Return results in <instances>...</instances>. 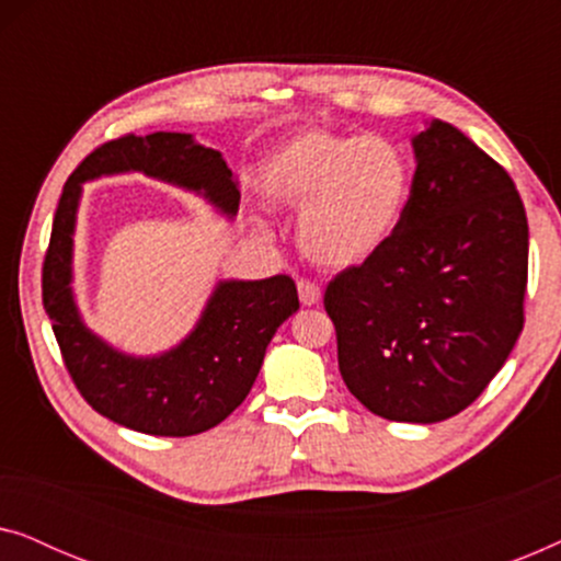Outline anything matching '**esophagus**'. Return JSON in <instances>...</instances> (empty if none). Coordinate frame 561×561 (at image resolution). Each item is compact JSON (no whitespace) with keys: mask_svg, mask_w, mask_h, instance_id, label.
Returning a JSON list of instances; mask_svg holds the SVG:
<instances>
[{"mask_svg":"<svg viewBox=\"0 0 561 561\" xmlns=\"http://www.w3.org/2000/svg\"><path fill=\"white\" fill-rule=\"evenodd\" d=\"M298 298L304 306H319L321 304V288L311 280H298Z\"/></svg>","mask_w":561,"mask_h":561,"instance_id":"esophagus-1","label":"esophagus"}]
</instances>
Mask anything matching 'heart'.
I'll return each instance as SVG.
<instances>
[{
  "label": "heart",
  "instance_id": "1",
  "mask_svg": "<svg viewBox=\"0 0 561 561\" xmlns=\"http://www.w3.org/2000/svg\"><path fill=\"white\" fill-rule=\"evenodd\" d=\"M403 152L382 137L304 129L257 171L265 204L298 214V244L311 263L350 271L386 248L409 202ZM260 234L265 221L255 219Z\"/></svg>",
  "mask_w": 561,
  "mask_h": 561
}]
</instances>
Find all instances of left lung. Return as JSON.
<instances>
[{
	"mask_svg": "<svg viewBox=\"0 0 561 561\" xmlns=\"http://www.w3.org/2000/svg\"><path fill=\"white\" fill-rule=\"evenodd\" d=\"M411 198L386 248L329 283L350 393L375 416L465 411L524 329L528 221L511 175L442 119L411 137Z\"/></svg>",
	"mask_w": 561,
	"mask_h": 561,
	"instance_id": "1",
	"label": "left lung"
}]
</instances>
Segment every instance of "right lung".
<instances>
[{
  "label": "right lung",
  "instance_id": "right-lung-1",
  "mask_svg": "<svg viewBox=\"0 0 561 561\" xmlns=\"http://www.w3.org/2000/svg\"><path fill=\"white\" fill-rule=\"evenodd\" d=\"M142 173L202 196L232 221L240 183L219 150L186 133L127 135L96 148L66 181L43 265V306L76 388L114 424L152 436L209 432L248 398L278 327L298 311L288 275L214 283L196 324L171 350L133 355L99 336L73 290V234L83 183Z\"/></svg>",
  "mask_w": 561,
  "mask_h": 561
}]
</instances>
